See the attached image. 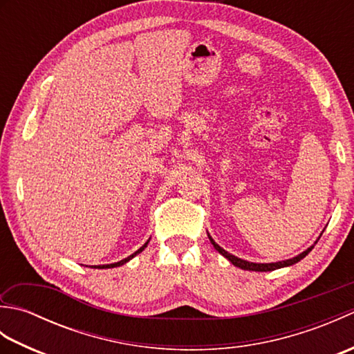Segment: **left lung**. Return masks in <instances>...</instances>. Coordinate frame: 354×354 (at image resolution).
Segmentation results:
<instances>
[{
  "instance_id": "obj_1",
  "label": "left lung",
  "mask_w": 354,
  "mask_h": 354,
  "mask_svg": "<svg viewBox=\"0 0 354 354\" xmlns=\"http://www.w3.org/2000/svg\"><path fill=\"white\" fill-rule=\"evenodd\" d=\"M208 239L212 240V243L216 248V251H219L225 259H228L232 263V265L240 268V269H245V270H255V272H268V270H275V269H280V268H284V266L295 265V263H298L299 260H303L306 255L313 250V246H310L309 250H306L304 252L297 255V257L289 259V260H284V261H277V263H251V261H246V260L239 259V257H236V255H232V254L227 252L225 250H222V248L217 245L209 236H208Z\"/></svg>"
}]
</instances>
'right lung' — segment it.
<instances>
[{"mask_svg":"<svg viewBox=\"0 0 354 354\" xmlns=\"http://www.w3.org/2000/svg\"><path fill=\"white\" fill-rule=\"evenodd\" d=\"M147 243H149V240H147V242H146L145 245H142V246L140 248L138 251H135V252H133L132 255H129V257H127V259H123V260H120V261H117V263H112V265H103V266H95V268H117V266H122V265H124L126 261H129L132 257H135V255L140 254L142 250H145V248L147 246Z\"/></svg>","mask_w":354,"mask_h":354,"instance_id":"right-lung-1","label":"right lung"}]
</instances>
